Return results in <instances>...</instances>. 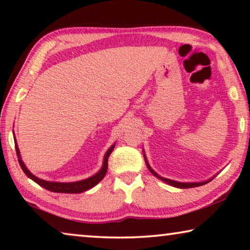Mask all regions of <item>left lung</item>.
<instances>
[{"label": "left lung", "instance_id": "8db88e82", "mask_svg": "<svg viewBox=\"0 0 250 250\" xmlns=\"http://www.w3.org/2000/svg\"><path fill=\"white\" fill-rule=\"evenodd\" d=\"M143 155H145V154H143ZM145 160H146V167H147V168H149V170H150V172L152 173V174H153L154 176L158 177V179H160L161 181L166 182V183H167L168 185H172V186H174V188H196V186H201V185H204V184H206V183H208V182H210L211 180L214 179V177H211V179H209V180L204 181V182H197V183H181V182H176V181H173V180H168V179H166V177H162V176L158 175V174H156V173H155L153 170H152L151 167L149 166V163H147V161H146V155H145Z\"/></svg>", "mask_w": 250, "mask_h": 250}]
</instances>
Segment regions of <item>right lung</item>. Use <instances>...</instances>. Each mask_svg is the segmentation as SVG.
<instances>
[{"mask_svg":"<svg viewBox=\"0 0 250 250\" xmlns=\"http://www.w3.org/2000/svg\"><path fill=\"white\" fill-rule=\"evenodd\" d=\"M14 141H15V150H16V154H18V158H19L20 166H21V167H22L23 172L29 177V179L33 180L34 182H36V183L41 185L42 188L48 189V191H50V192L68 193V194L82 193V192L87 191V189H89L91 188H94L95 185L98 184L99 182L104 177L105 173H107L109 155L111 154L113 147H115V145H113L109 147V150L107 152H105L103 167H101L100 170L97 172L95 175L88 177V179H86V180H82V181H77V182H69V183H61V182H49V181L42 180V179H39V177L35 176L34 174H32V173L27 170V167H25V164L22 161V159H21L19 146H18V145H16V139Z\"/></svg>","mask_w":250,"mask_h":250,"instance_id":"1","label":"right lung"}]
</instances>
